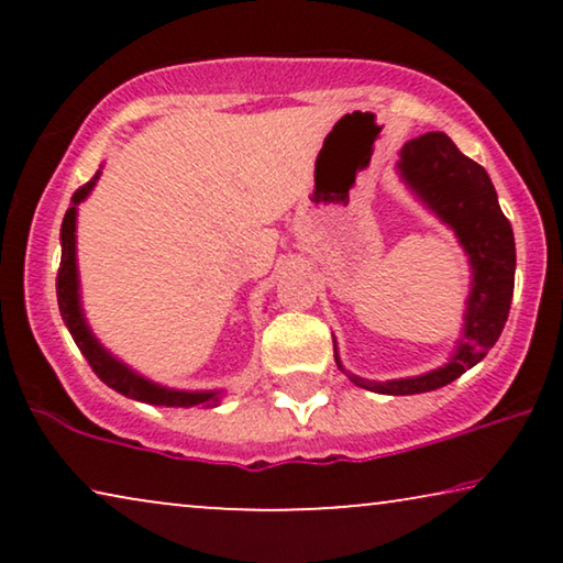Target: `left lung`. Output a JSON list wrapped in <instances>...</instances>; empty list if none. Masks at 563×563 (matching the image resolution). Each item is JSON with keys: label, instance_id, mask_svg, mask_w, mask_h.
Segmentation results:
<instances>
[{"label": "left lung", "instance_id": "obj_1", "mask_svg": "<svg viewBox=\"0 0 563 563\" xmlns=\"http://www.w3.org/2000/svg\"><path fill=\"white\" fill-rule=\"evenodd\" d=\"M399 174L410 189L453 228L468 253L474 282L468 295L464 335L456 356L443 368L410 379L368 382L351 376L353 384L379 395H420L459 379L466 368L487 356L510 314L515 289V235L510 220L499 210L495 184L484 168L464 156L445 133L412 137L399 153ZM335 351V343H333ZM335 364L345 372L335 351Z\"/></svg>", "mask_w": 563, "mask_h": 563}]
</instances>
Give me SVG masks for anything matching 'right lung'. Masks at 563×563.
I'll return each instance as SVG.
<instances>
[{"label": "right lung", "instance_id": "right-lung-1", "mask_svg": "<svg viewBox=\"0 0 563 563\" xmlns=\"http://www.w3.org/2000/svg\"><path fill=\"white\" fill-rule=\"evenodd\" d=\"M97 172L91 179L74 191L71 207L66 210L64 225H60V266L56 276V297H58V310L60 318H64L68 333H71L74 343L79 345L84 358L89 361L91 372H95L99 379H102L107 387H112L120 395L130 399H137V402L148 405H166V407H218L220 395L218 391H179V389H166L158 387L135 372H130L125 364H120L118 358H112L102 345L97 343V338L91 335L81 314L79 305V274H76V205L81 202L84 197L89 195L91 187H95L99 179Z\"/></svg>", "mask_w": 563, "mask_h": 563}]
</instances>
